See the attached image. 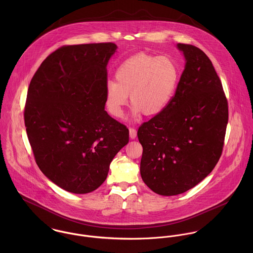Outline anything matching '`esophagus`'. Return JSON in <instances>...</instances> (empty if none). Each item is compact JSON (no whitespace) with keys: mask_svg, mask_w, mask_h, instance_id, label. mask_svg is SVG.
Instances as JSON below:
<instances>
[{"mask_svg":"<svg viewBox=\"0 0 253 253\" xmlns=\"http://www.w3.org/2000/svg\"><path fill=\"white\" fill-rule=\"evenodd\" d=\"M129 137L131 139H134L136 137V129L134 127H129Z\"/></svg>","mask_w":253,"mask_h":253,"instance_id":"obj_1","label":"esophagus"}]
</instances>
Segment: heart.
<instances>
[{"mask_svg":"<svg viewBox=\"0 0 253 253\" xmlns=\"http://www.w3.org/2000/svg\"><path fill=\"white\" fill-rule=\"evenodd\" d=\"M116 81L105 84L106 106L115 117L123 115L128 94L132 114L156 116L170 102L178 85L177 63L169 56L139 52L126 59L116 70Z\"/></svg>","mask_w":253,"mask_h":253,"instance_id":"heart-1","label":"heart"}]
</instances>
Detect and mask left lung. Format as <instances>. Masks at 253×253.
Returning a JSON list of instances; mask_svg holds the SVG:
<instances>
[{"instance_id": "1", "label": "left lung", "mask_w": 253, "mask_h": 253, "mask_svg": "<svg viewBox=\"0 0 253 253\" xmlns=\"http://www.w3.org/2000/svg\"><path fill=\"white\" fill-rule=\"evenodd\" d=\"M186 65L175 93L163 112L137 131L143 153L140 173L162 196L179 195L205 179L216 166L228 124V100L208 55L178 43Z\"/></svg>"}]
</instances>
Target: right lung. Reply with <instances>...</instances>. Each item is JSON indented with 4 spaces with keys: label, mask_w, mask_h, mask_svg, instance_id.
Segmentation results:
<instances>
[{
    "label": "right lung",
    "mask_w": 253,
    "mask_h": 253,
    "mask_svg": "<svg viewBox=\"0 0 253 253\" xmlns=\"http://www.w3.org/2000/svg\"><path fill=\"white\" fill-rule=\"evenodd\" d=\"M114 42L63 45L34 74L24 123L41 171L60 188L85 194L107 177L128 128L104 110Z\"/></svg>",
    "instance_id": "add662e5"
}]
</instances>
